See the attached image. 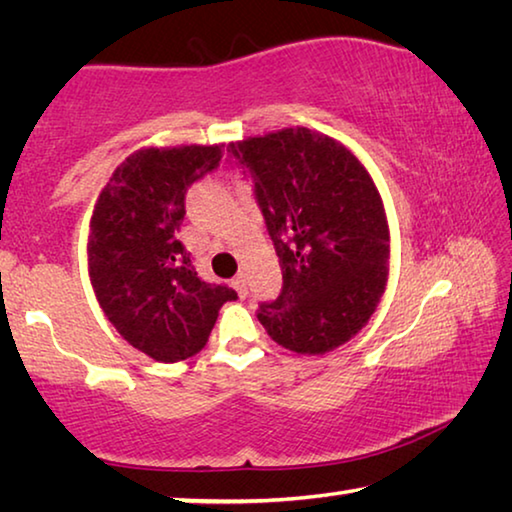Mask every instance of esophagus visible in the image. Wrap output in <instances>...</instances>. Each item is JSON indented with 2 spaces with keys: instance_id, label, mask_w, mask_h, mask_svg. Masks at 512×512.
<instances>
[{
  "instance_id": "esophagus-1",
  "label": "esophagus",
  "mask_w": 512,
  "mask_h": 512,
  "mask_svg": "<svg viewBox=\"0 0 512 512\" xmlns=\"http://www.w3.org/2000/svg\"><path fill=\"white\" fill-rule=\"evenodd\" d=\"M232 287H235L239 296L244 298V296H246V275L239 273V275L235 277V280H232Z\"/></svg>"
}]
</instances>
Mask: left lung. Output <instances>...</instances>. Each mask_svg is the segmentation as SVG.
<instances>
[{
	"label": "left lung",
	"instance_id": "8db88e82",
	"mask_svg": "<svg viewBox=\"0 0 512 512\" xmlns=\"http://www.w3.org/2000/svg\"><path fill=\"white\" fill-rule=\"evenodd\" d=\"M253 180L282 266V291L257 309L282 348L325 354L375 314L388 280V223L363 164L309 128L228 144Z\"/></svg>",
	"mask_w": 512,
	"mask_h": 512
}]
</instances>
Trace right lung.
<instances>
[{
    "mask_svg": "<svg viewBox=\"0 0 512 512\" xmlns=\"http://www.w3.org/2000/svg\"><path fill=\"white\" fill-rule=\"evenodd\" d=\"M223 144L144 149L119 164L90 221V280L103 314L151 359L176 363L210 339L225 284L198 277L192 253L178 241L185 196L219 167Z\"/></svg>",
    "mask_w": 512,
    "mask_h": 512,
    "instance_id": "right-lung-1",
    "label": "right lung"
}]
</instances>
